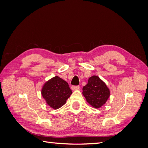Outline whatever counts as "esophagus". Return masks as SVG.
Segmentation results:
<instances>
[{"label":"esophagus","mask_w":148,"mask_h":148,"mask_svg":"<svg viewBox=\"0 0 148 148\" xmlns=\"http://www.w3.org/2000/svg\"><path fill=\"white\" fill-rule=\"evenodd\" d=\"M79 89V86H71V89L73 91H75V90H78V89Z\"/></svg>","instance_id":"34e87169"}]
</instances>
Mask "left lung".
I'll return each mask as SVG.
<instances>
[{
	"label": "left lung",
	"instance_id": "1",
	"mask_svg": "<svg viewBox=\"0 0 148 148\" xmlns=\"http://www.w3.org/2000/svg\"><path fill=\"white\" fill-rule=\"evenodd\" d=\"M83 95L86 101L95 108H100L110 96V90L97 76H92L83 88Z\"/></svg>",
	"mask_w": 148,
	"mask_h": 148
}]
</instances>
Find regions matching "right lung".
I'll list each match as a JSON object with an SVG mask.
<instances>
[{
	"label": "right lung",
	"instance_id": "add662e5",
	"mask_svg": "<svg viewBox=\"0 0 148 148\" xmlns=\"http://www.w3.org/2000/svg\"><path fill=\"white\" fill-rule=\"evenodd\" d=\"M71 93L68 83L57 76L46 82L41 90L42 96L47 105L53 109L63 106Z\"/></svg>",
	"mask_w": 148,
	"mask_h": 148
}]
</instances>
